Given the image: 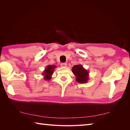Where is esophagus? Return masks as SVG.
<instances>
[{"mask_svg":"<svg viewBox=\"0 0 130 130\" xmlns=\"http://www.w3.org/2000/svg\"><path fill=\"white\" fill-rule=\"evenodd\" d=\"M61 67H63V68H64V67H67V63H61Z\"/></svg>","mask_w":130,"mask_h":130,"instance_id":"obj_1","label":"esophagus"}]
</instances>
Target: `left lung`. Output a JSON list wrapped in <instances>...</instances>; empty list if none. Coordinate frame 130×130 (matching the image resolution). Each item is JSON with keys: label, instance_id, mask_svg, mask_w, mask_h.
Masks as SVG:
<instances>
[{"label": "left lung", "instance_id": "left-lung-1", "mask_svg": "<svg viewBox=\"0 0 130 130\" xmlns=\"http://www.w3.org/2000/svg\"><path fill=\"white\" fill-rule=\"evenodd\" d=\"M74 75L76 76L75 80L79 83H86L89 80V71L87 70L81 64L74 65L72 68Z\"/></svg>", "mask_w": 130, "mask_h": 130}]
</instances>
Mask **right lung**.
<instances>
[{
  "instance_id": "1",
  "label": "right lung",
  "mask_w": 130,
  "mask_h": 130,
  "mask_svg": "<svg viewBox=\"0 0 130 130\" xmlns=\"http://www.w3.org/2000/svg\"><path fill=\"white\" fill-rule=\"evenodd\" d=\"M56 68L55 65H47L45 69L43 70L42 75L43 76L45 80H51L52 74H53L55 69Z\"/></svg>"
}]
</instances>
